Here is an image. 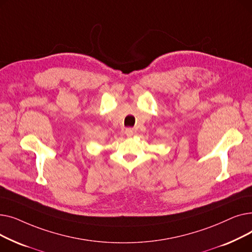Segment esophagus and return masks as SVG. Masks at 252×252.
I'll list each match as a JSON object with an SVG mask.
<instances>
[{"instance_id":"34e87169","label":"esophagus","mask_w":252,"mask_h":252,"mask_svg":"<svg viewBox=\"0 0 252 252\" xmlns=\"http://www.w3.org/2000/svg\"><path fill=\"white\" fill-rule=\"evenodd\" d=\"M125 134H126V136L128 137V138L133 137V135H134V129H133V128H126V129L125 130Z\"/></svg>"}]
</instances>
